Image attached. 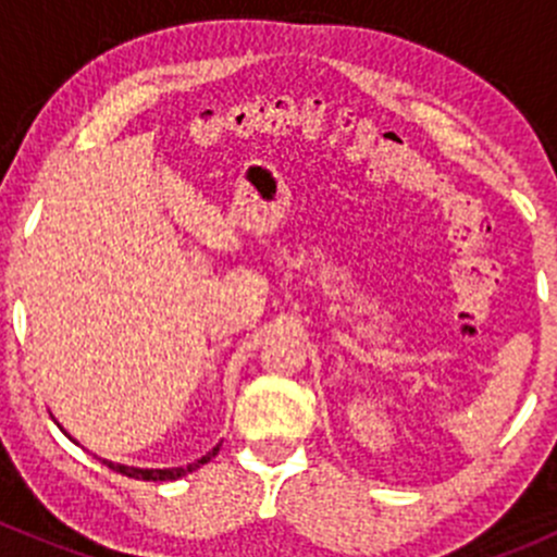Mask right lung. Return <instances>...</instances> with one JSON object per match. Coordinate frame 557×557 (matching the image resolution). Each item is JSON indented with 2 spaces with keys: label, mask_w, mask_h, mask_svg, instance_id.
Returning a JSON list of instances; mask_svg holds the SVG:
<instances>
[{
  "label": "right lung",
  "mask_w": 557,
  "mask_h": 557,
  "mask_svg": "<svg viewBox=\"0 0 557 557\" xmlns=\"http://www.w3.org/2000/svg\"><path fill=\"white\" fill-rule=\"evenodd\" d=\"M218 450H221V445L212 447L210 453L201 455L196 463H188V466H177V469H134V466H123V463H112V460H102L104 466H110L112 471H117V474L123 476H132V480H145V482H172V480H180V476L190 474V471H196L199 466H205L207 460L215 458Z\"/></svg>",
  "instance_id": "1"
}]
</instances>
